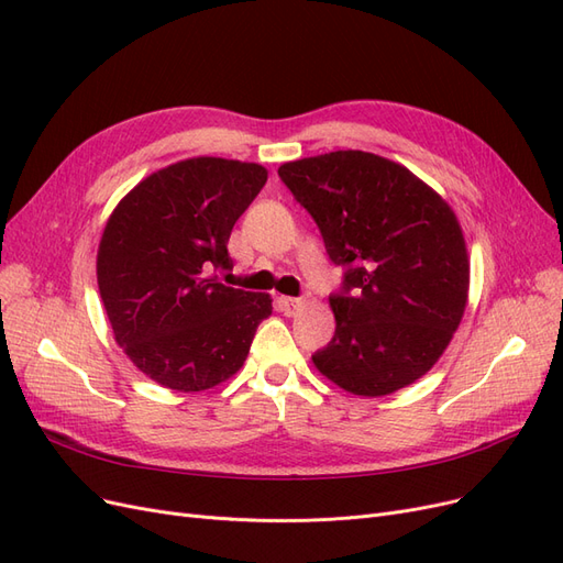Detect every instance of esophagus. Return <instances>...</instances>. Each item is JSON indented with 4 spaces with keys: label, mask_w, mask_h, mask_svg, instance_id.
I'll return each instance as SVG.
<instances>
[{
    "label": "esophagus",
    "mask_w": 563,
    "mask_h": 563,
    "mask_svg": "<svg viewBox=\"0 0 563 563\" xmlns=\"http://www.w3.org/2000/svg\"><path fill=\"white\" fill-rule=\"evenodd\" d=\"M279 305H282V310L286 314H296L298 310L305 308V300L302 298H288V296H284V298H279Z\"/></svg>",
    "instance_id": "34e87169"
}]
</instances>
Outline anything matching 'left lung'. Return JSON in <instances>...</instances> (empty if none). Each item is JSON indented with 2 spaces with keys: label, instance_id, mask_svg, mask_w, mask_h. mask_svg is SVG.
<instances>
[{
  "label": "left lung",
  "instance_id": "obj_1",
  "mask_svg": "<svg viewBox=\"0 0 563 563\" xmlns=\"http://www.w3.org/2000/svg\"><path fill=\"white\" fill-rule=\"evenodd\" d=\"M279 178L314 218L329 258L347 267L331 296L335 335L312 354L317 371L360 397L422 378L467 308L470 255L451 203L362 150L286 162Z\"/></svg>",
  "mask_w": 563,
  "mask_h": 563
}]
</instances>
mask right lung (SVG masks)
<instances>
[{
	"instance_id": "add662e5",
	"label": "right lung",
	"mask_w": 563,
	"mask_h": 563,
	"mask_svg": "<svg viewBox=\"0 0 563 563\" xmlns=\"http://www.w3.org/2000/svg\"><path fill=\"white\" fill-rule=\"evenodd\" d=\"M267 168L223 157L168 164L122 197L100 236L98 291L117 345L150 380L203 391L232 378L272 314L269 294L220 282L230 232Z\"/></svg>"
}]
</instances>
